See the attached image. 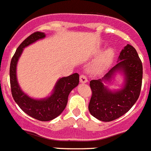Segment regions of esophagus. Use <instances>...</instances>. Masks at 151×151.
I'll use <instances>...</instances> for the list:
<instances>
[{"label":"esophagus","instance_id":"34e87169","mask_svg":"<svg viewBox=\"0 0 151 151\" xmlns=\"http://www.w3.org/2000/svg\"><path fill=\"white\" fill-rule=\"evenodd\" d=\"M80 82L81 83H87L88 82V78H87V77L85 76H84V75H81L80 76Z\"/></svg>","mask_w":151,"mask_h":151}]
</instances>
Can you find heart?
<instances>
[{
	"instance_id": "b5f03b06",
	"label": "heart",
	"mask_w": 151,
	"mask_h": 151,
	"mask_svg": "<svg viewBox=\"0 0 151 151\" xmlns=\"http://www.w3.org/2000/svg\"><path fill=\"white\" fill-rule=\"evenodd\" d=\"M114 56V51L113 48H109L101 52L93 62L91 70L94 72H101L106 70L112 62Z\"/></svg>"
}]
</instances>
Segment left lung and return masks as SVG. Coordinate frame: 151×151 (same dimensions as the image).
I'll use <instances>...</instances> for the list:
<instances>
[{"mask_svg":"<svg viewBox=\"0 0 151 151\" xmlns=\"http://www.w3.org/2000/svg\"><path fill=\"white\" fill-rule=\"evenodd\" d=\"M121 71L124 76V85L117 91H111L103 83L110 81L115 73ZM143 68L135 48L127 45L118 57L117 63L102 78L91 80L92 91L88 109L99 121L109 122L121 117L136 103L140 95Z\"/></svg>","mask_w":151,"mask_h":151,"instance_id":"obj_1","label":"left lung"}]
</instances>
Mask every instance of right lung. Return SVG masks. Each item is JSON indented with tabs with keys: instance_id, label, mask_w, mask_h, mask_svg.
<instances>
[{
	"instance_id": "1",
	"label": "right lung",
	"mask_w": 151,
	"mask_h": 151,
	"mask_svg": "<svg viewBox=\"0 0 151 151\" xmlns=\"http://www.w3.org/2000/svg\"><path fill=\"white\" fill-rule=\"evenodd\" d=\"M45 37V33L37 31L26 38L16 49L9 67L11 92L15 102L24 112L41 121H52L60 115L66 108L70 93L79 83L78 73L60 78L55 84L52 94L40 99H33L22 91L16 76L18 60L25 47Z\"/></svg>"
}]
</instances>
